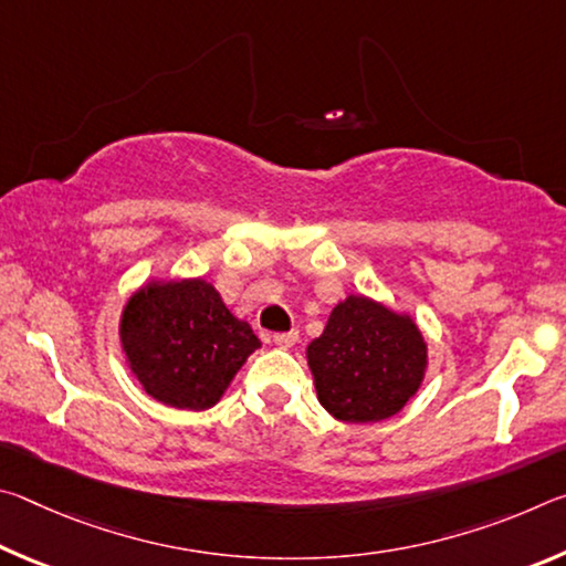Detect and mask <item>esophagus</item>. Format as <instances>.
<instances>
[{
    "label": "esophagus",
    "mask_w": 566,
    "mask_h": 566,
    "mask_svg": "<svg viewBox=\"0 0 566 566\" xmlns=\"http://www.w3.org/2000/svg\"><path fill=\"white\" fill-rule=\"evenodd\" d=\"M296 339H300V332H296V329L274 334V344H276V347H282V349H290V347H294Z\"/></svg>",
    "instance_id": "esophagus-1"
}]
</instances>
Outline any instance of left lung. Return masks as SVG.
Masks as SVG:
<instances>
[{
	"label": "left lung",
	"mask_w": 566,
	"mask_h": 566,
	"mask_svg": "<svg viewBox=\"0 0 566 566\" xmlns=\"http://www.w3.org/2000/svg\"><path fill=\"white\" fill-rule=\"evenodd\" d=\"M319 405L334 419L367 424L405 409L427 371V342L409 314L364 294L334 306L306 347Z\"/></svg>",
	"instance_id": "8db88e82"
}]
</instances>
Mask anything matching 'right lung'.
Listing matches in <instances>:
<instances>
[{
  "label": "right lung",
  "mask_w": 566,
  "mask_h": 566,
  "mask_svg": "<svg viewBox=\"0 0 566 566\" xmlns=\"http://www.w3.org/2000/svg\"><path fill=\"white\" fill-rule=\"evenodd\" d=\"M119 339L147 395L191 411L214 407L249 354L262 347L199 276L149 282L134 292L124 304Z\"/></svg>",
  "instance_id": "right-lung-1"
}]
</instances>
